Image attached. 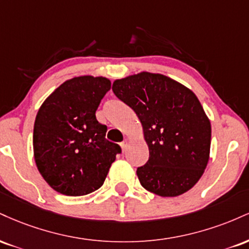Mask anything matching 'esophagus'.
<instances>
[{"label": "esophagus", "instance_id": "34e87169", "mask_svg": "<svg viewBox=\"0 0 249 249\" xmlns=\"http://www.w3.org/2000/svg\"><path fill=\"white\" fill-rule=\"evenodd\" d=\"M127 144H128L127 139H125V141H123V142H121V147H122L123 152H124V151H125V150H126V147H127Z\"/></svg>", "mask_w": 249, "mask_h": 249}]
</instances>
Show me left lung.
I'll use <instances>...</instances> for the list:
<instances>
[{"label": "left lung", "instance_id": "8db88e82", "mask_svg": "<svg viewBox=\"0 0 249 249\" xmlns=\"http://www.w3.org/2000/svg\"><path fill=\"white\" fill-rule=\"evenodd\" d=\"M113 93L142 125L150 157L137 176L145 190L178 196L201 178L210 159L211 122L190 89L160 73L117 79Z\"/></svg>", "mask_w": 249, "mask_h": 249}]
</instances>
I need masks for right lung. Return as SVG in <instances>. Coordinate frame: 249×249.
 <instances>
[{"mask_svg": "<svg viewBox=\"0 0 249 249\" xmlns=\"http://www.w3.org/2000/svg\"><path fill=\"white\" fill-rule=\"evenodd\" d=\"M105 77L65 81L45 99L34 125V157L51 188L70 196H85L104 184L118 144L105 139L107 127L96 119L110 90Z\"/></svg>", "mask_w": 249, "mask_h": 249, "instance_id": "right-lung-1", "label": "right lung"}]
</instances>
